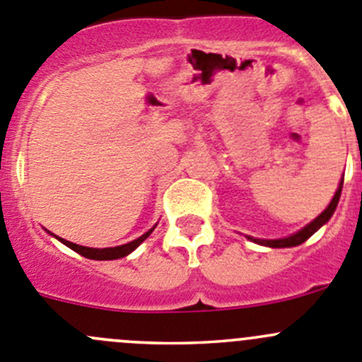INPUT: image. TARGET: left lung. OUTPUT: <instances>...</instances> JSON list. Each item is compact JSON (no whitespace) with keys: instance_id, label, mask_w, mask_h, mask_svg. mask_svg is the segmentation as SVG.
Returning <instances> with one entry per match:
<instances>
[{"instance_id":"8db88e82","label":"left lung","mask_w":362,"mask_h":362,"mask_svg":"<svg viewBox=\"0 0 362 362\" xmlns=\"http://www.w3.org/2000/svg\"><path fill=\"white\" fill-rule=\"evenodd\" d=\"M341 189H343V180H341L339 187H337L336 194H334V198H332V202L329 204V207H327L325 211L318 216V218L314 219V221H310L305 228H302L300 232H296V234L289 235V238H284V239H253V238H248V239L259 243V245L272 246V248H289V246L302 245V243H305L307 239H309L314 232L318 230L320 227H323V225H325V223L330 219V216L334 214V211H336V207H337V202H339V197H341Z\"/></svg>"}]
</instances>
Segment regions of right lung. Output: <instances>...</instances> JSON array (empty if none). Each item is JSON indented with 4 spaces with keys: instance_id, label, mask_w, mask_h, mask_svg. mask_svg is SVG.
I'll list each match as a JSON object with an SVG mask.
<instances>
[{
    "instance_id": "right-lung-1",
    "label": "right lung",
    "mask_w": 362,
    "mask_h": 362,
    "mask_svg": "<svg viewBox=\"0 0 362 362\" xmlns=\"http://www.w3.org/2000/svg\"><path fill=\"white\" fill-rule=\"evenodd\" d=\"M153 232V228L151 230H148L146 234H143L141 238L134 239V241L127 243V245H121V246H114V248H87V246H80V245H74V243L71 241H66V239L62 238H55L59 239V241H62L64 245L69 246L71 250H74L76 253H80V255H83V257L87 259H94V261H114V259H121L124 257V255H128V253L134 252L137 246L141 245V243L144 241V239L148 238V235Z\"/></svg>"
}]
</instances>
